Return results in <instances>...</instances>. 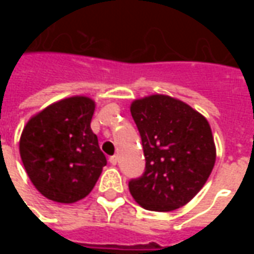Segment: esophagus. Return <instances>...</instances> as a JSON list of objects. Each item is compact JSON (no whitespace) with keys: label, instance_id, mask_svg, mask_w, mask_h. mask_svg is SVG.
Wrapping results in <instances>:
<instances>
[{"label":"esophagus","instance_id":"obj_1","mask_svg":"<svg viewBox=\"0 0 254 254\" xmlns=\"http://www.w3.org/2000/svg\"><path fill=\"white\" fill-rule=\"evenodd\" d=\"M109 160H110L111 165L116 166L117 163H118V156H116V155H114V156H111V158H110V159H109Z\"/></svg>","mask_w":254,"mask_h":254}]
</instances>
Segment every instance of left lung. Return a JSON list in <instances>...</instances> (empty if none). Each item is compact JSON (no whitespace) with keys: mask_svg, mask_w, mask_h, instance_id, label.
<instances>
[{"mask_svg":"<svg viewBox=\"0 0 254 254\" xmlns=\"http://www.w3.org/2000/svg\"><path fill=\"white\" fill-rule=\"evenodd\" d=\"M130 113L147 160L143 176L129 182L130 194L149 211L181 208L201 190L215 166L209 122L188 103L163 94L134 99Z\"/></svg>","mask_w":254,"mask_h":254,"instance_id":"obj_1","label":"left lung"}]
</instances>
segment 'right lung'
<instances>
[{
	"label": "right lung",
	"instance_id": "add662e5",
	"mask_svg": "<svg viewBox=\"0 0 254 254\" xmlns=\"http://www.w3.org/2000/svg\"><path fill=\"white\" fill-rule=\"evenodd\" d=\"M94 99L74 95L31 117L19 141L21 162L36 190L73 204L88 196L107 163L91 129Z\"/></svg>",
	"mask_w": 254,
	"mask_h": 254
}]
</instances>
